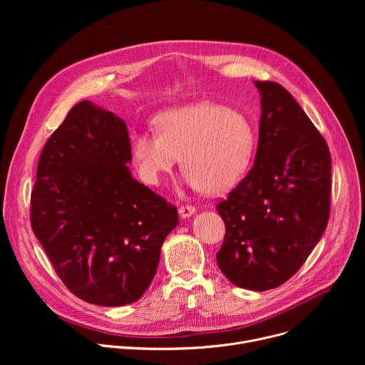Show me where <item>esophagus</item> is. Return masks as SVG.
I'll use <instances>...</instances> for the list:
<instances>
[{
    "mask_svg": "<svg viewBox=\"0 0 365 365\" xmlns=\"http://www.w3.org/2000/svg\"><path fill=\"white\" fill-rule=\"evenodd\" d=\"M195 211H196L195 206H192V205H182V206H179V215L182 218L192 217L195 214Z\"/></svg>",
    "mask_w": 365,
    "mask_h": 365,
    "instance_id": "esophagus-1",
    "label": "esophagus"
}]
</instances>
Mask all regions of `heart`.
Masks as SVG:
<instances>
[{"instance_id": "b5f03b06", "label": "heart", "mask_w": 365, "mask_h": 365, "mask_svg": "<svg viewBox=\"0 0 365 365\" xmlns=\"http://www.w3.org/2000/svg\"><path fill=\"white\" fill-rule=\"evenodd\" d=\"M155 133H135L131 154L141 179L159 185L180 155L185 180L207 195L230 190L248 170L257 145L252 121L244 113L202 102L154 118Z\"/></svg>"}]
</instances>
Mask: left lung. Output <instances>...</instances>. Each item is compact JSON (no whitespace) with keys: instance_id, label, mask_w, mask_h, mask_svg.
I'll list each match as a JSON object with an SVG mask.
<instances>
[{"instance_id":"1","label":"left lung","mask_w":365,"mask_h":365,"mask_svg":"<svg viewBox=\"0 0 365 365\" xmlns=\"http://www.w3.org/2000/svg\"><path fill=\"white\" fill-rule=\"evenodd\" d=\"M262 93L258 147L247 176L217 205L225 238L217 262L238 287L287 282L321 240L331 211V154L294 98L276 82Z\"/></svg>"}]
</instances>
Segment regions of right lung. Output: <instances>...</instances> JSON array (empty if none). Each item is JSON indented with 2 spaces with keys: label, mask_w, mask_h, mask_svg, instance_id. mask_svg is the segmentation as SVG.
Listing matches in <instances>:
<instances>
[{
  "label": "right lung",
  "mask_w": 365,
  "mask_h": 365,
  "mask_svg": "<svg viewBox=\"0 0 365 365\" xmlns=\"http://www.w3.org/2000/svg\"><path fill=\"white\" fill-rule=\"evenodd\" d=\"M125 123L82 101L48 137L37 165L30 221L51 266L79 299L138 300L158 272L178 210L133 179Z\"/></svg>",
  "instance_id": "right-lung-1"
}]
</instances>
